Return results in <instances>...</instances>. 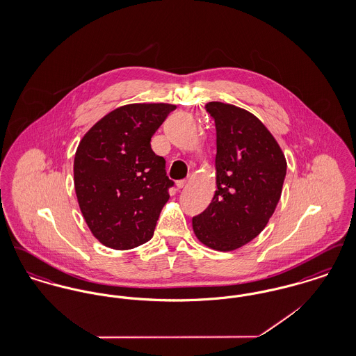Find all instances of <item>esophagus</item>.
Returning a JSON list of instances; mask_svg holds the SVG:
<instances>
[{
  "label": "esophagus",
  "instance_id": "1",
  "mask_svg": "<svg viewBox=\"0 0 356 356\" xmlns=\"http://www.w3.org/2000/svg\"><path fill=\"white\" fill-rule=\"evenodd\" d=\"M186 180H179L177 183H176V186H177V189H183L184 186H186Z\"/></svg>",
  "mask_w": 356,
  "mask_h": 356
}]
</instances>
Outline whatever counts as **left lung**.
<instances>
[{
    "instance_id": "left-lung-1",
    "label": "left lung",
    "mask_w": 356,
    "mask_h": 356,
    "mask_svg": "<svg viewBox=\"0 0 356 356\" xmlns=\"http://www.w3.org/2000/svg\"><path fill=\"white\" fill-rule=\"evenodd\" d=\"M216 124V186L208 208L192 219L208 248L228 252L254 240L280 200L287 161L267 127L232 104L207 102Z\"/></svg>"
}]
</instances>
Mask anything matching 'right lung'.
Masks as SVG:
<instances>
[{
  "label": "right lung",
  "instance_id": "right-lung-1",
  "mask_svg": "<svg viewBox=\"0 0 356 356\" xmlns=\"http://www.w3.org/2000/svg\"><path fill=\"white\" fill-rule=\"evenodd\" d=\"M176 105L127 104L106 113L81 138L73 180L85 222L102 245L132 250L153 236L173 181L151 138Z\"/></svg>",
  "mask_w": 356,
  "mask_h": 356
}]
</instances>
